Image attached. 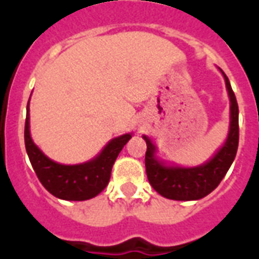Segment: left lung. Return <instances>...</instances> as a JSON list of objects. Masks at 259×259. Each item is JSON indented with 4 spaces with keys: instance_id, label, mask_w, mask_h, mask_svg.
<instances>
[{
    "instance_id": "left-lung-1",
    "label": "left lung",
    "mask_w": 259,
    "mask_h": 259,
    "mask_svg": "<svg viewBox=\"0 0 259 259\" xmlns=\"http://www.w3.org/2000/svg\"><path fill=\"white\" fill-rule=\"evenodd\" d=\"M230 98V127L226 141L205 163L194 167L171 164L157 156V147L144 134L147 143L145 171L151 186L164 198L175 201H197L212 193L226 177L234 161L239 144V108L230 80L222 69Z\"/></svg>"
}]
</instances>
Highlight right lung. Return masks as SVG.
<instances>
[{"label":"right lung","mask_w":259,"mask_h":259,"mask_svg":"<svg viewBox=\"0 0 259 259\" xmlns=\"http://www.w3.org/2000/svg\"><path fill=\"white\" fill-rule=\"evenodd\" d=\"M132 136L133 133H125L114 137L98 155L84 163H57L45 155L40 148L33 143L29 130V100L27 104L24 130L27 155L40 183L49 193L59 200L85 201L100 194L110 182L112 165L116 157Z\"/></svg>","instance_id":"right-lung-1"}]
</instances>
